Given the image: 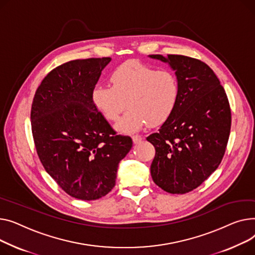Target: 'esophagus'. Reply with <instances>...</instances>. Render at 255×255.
Listing matches in <instances>:
<instances>
[{
	"mask_svg": "<svg viewBox=\"0 0 255 255\" xmlns=\"http://www.w3.org/2000/svg\"><path fill=\"white\" fill-rule=\"evenodd\" d=\"M131 139H132V142L134 144H137V143H140L143 138L140 136V134H133V136L131 137Z\"/></svg>",
	"mask_w": 255,
	"mask_h": 255,
	"instance_id": "obj_1",
	"label": "esophagus"
}]
</instances>
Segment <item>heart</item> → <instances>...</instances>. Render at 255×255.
<instances>
[{"label":"heart","mask_w":255,"mask_h":255,"mask_svg":"<svg viewBox=\"0 0 255 255\" xmlns=\"http://www.w3.org/2000/svg\"><path fill=\"white\" fill-rule=\"evenodd\" d=\"M111 85L97 84L92 93L97 109L115 122L122 132H133L149 125H159L172 114L180 96V81L172 70H157L138 61L118 66L111 74Z\"/></svg>","instance_id":"b5f03b06"}]
</instances>
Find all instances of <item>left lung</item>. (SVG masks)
<instances>
[{"mask_svg":"<svg viewBox=\"0 0 255 255\" xmlns=\"http://www.w3.org/2000/svg\"><path fill=\"white\" fill-rule=\"evenodd\" d=\"M148 56L168 64L180 81L174 111L147 137L155 148L151 177L164 191L183 194L200 186L221 162L232 124L229 100L215 73L199 59Z\"/></svg>","mask_w":255,"mask_h":255,"instance_id":"1","label":"left lung"}]
</instances>
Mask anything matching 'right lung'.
<instances>
[{"label": "right lung", "mask_w": 255, "mask_h": 255, "mask_svg": "<svg viewBox=\"0 0 255 255\" xmlns=\"http://www.w3.org/2000/svg\"><path fill=\"white\" fill-rule=\"evenodd\" d=\"M110 62L75 59L56 67L42 80L32 104V131L43 167L78 200H98L111 191L118 164L132 146L93 102V89Z\"/></svg>", "instance_id": "right-lung-1"}]
</instances>
